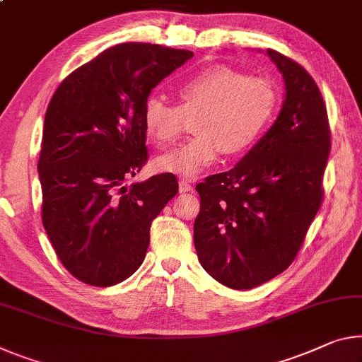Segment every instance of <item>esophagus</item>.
I'll list each match as a JSON object with an SVG mask.
<instances>
[{"instance_id":"obj_1","label":"esophagus","mask_w":362,"mask_h":362,"mask_svg":"<svg viewBox=\"0 0 362 362\" xmlns=\"http://www.w3.org/2000/svg\"><path fill=\"white\" fill-rule=\"evenodd\" d=\"M179 190L180 193H188L193 190V185H192V180H187V179H182L179 182Z\"/></svg>"}]
</instances>
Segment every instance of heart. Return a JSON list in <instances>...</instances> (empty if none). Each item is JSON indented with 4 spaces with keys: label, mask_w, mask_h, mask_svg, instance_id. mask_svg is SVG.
Wrapping results in <instances>:
<instances>
[{
    "label": "heart",
    "mask_w": 362,
    "mask_h": 362,
    "mask_svg": "<svg viewBox=\"0 0 362 362\" xmlns=\"http://www.w3.org/2000/svg\"><path fill=\"white\" fill-rule=\"evenodd\" d=\"M179 105H169L158 96L143 103L141 122L154 145L174 143L194 119L193 140L156 159L165 174L194 177L219 159L240 156L253 148L272 122L279 93L271 80L248 77L237 69L214 66L188 77L175 90Z\"/></svg>",
    "instance_id": "heart-1"
}]
</instances>
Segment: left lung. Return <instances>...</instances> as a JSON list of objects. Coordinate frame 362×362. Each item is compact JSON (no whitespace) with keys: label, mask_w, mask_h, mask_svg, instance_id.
I'll return each instance as SVG.
<instances>
[{"label":"left lung","mask_w":362,"mask_h":362,"mask_svg":"<svg viewBox=\"0 0 362 362\" xmlns=\"http://www.w3.org/2000/svg\"><path fill=\"white\" fill-rule=\"evenodd\" d=\"M285 101L277 120L228 172L198 183V259L212 279L250 290L288 269L322 204L330 127L320 90L308 71L275 49Z\"/></svg>","instance_id":"left-lung-1"}]
</instances>
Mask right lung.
<instances>
[{
    "label": "right lung",
    "instance_id": "obj_1",
    "mask_svg": "<svg viewBox=\"0 0 362 362\" xmlns=\"http://www.w3.org/2000/svg\"><path fill=\"white\" fill-rule=\"evenodd\" d=\"M192 51L120 43L62 80L45 116L42 221L80 282L111 286L145 259L151 222L179 192L174 174L124 185L148 160L143 103Z\"/></svg>",
    "mask_w": 362,
    "mask_h": 362
}]
</instances>
